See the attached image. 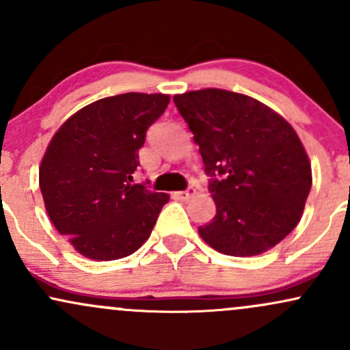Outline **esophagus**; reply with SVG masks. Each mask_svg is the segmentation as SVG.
I'll return each mask as SVG.
<instances>
[{
  "instance_id": "obj_1",
  "label": "esophagus",
  "mask_w": 350,
  "mask_h": 350,
  "mask_svg": "<svg viewBox=\"0 0 350 350\" xmlns=\"http://www.w3.org/2000/svg\"><path fill=\"white\" fill-rule=\"evenodd\" d=\"M194 194H196V189H194V187H187L186 191L174 192V198L179 199V200H189Z\"/></svg>"
}]
</instances>
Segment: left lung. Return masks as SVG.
Segmentation results:
<instances>
[{
    "instance_id": "obj_1",
    "label": "left lung",
    "mask_w": 350,
    "mask_h": 350,
    "mask_svg": "<svg viewBox=\"0 0 350 350\" xmlns=\"http://www.w3.org/2000/svg\"><path fill=\"white\" fill-rule=\"evenodd\" d=\"M208 176L215 217L199 234L217 252L252 256L298 226L311 191L308 154L291 124L258 100L220 88L174 95Z\"/></svg>"
}]
</instances>
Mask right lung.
I'll return each instance as SVG.
<instances>
[{"label": "right lung", "instance_id": "add662e5", "mask_svg": "<svg viewBox=\"0 0 350 350\" xmlns=\"http://www.w3.org/2000/svg\"><path fill=\"white\" fill-rule=\"evenodd\" d=\"M163 94H122L72 115L47 146L39 186L60 235L100 262L146 242L170 196L133 184L146 131L166 110Z\"/></svg>", "mask_w": 350, "mask_h": 350}]
</instances>
